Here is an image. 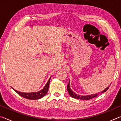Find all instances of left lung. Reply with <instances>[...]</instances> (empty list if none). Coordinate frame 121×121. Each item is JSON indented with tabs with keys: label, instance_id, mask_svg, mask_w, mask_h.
Returning <instances> with one entry per match:
<instances>
[{
	"label": "left lung",
	"instance_id": "1",
	"mask_svg": "<svg viewBox=\"0 0 121 121\" xmlns=\"http://www.w3.org/2000/svg\"><path fill=\"white\" fill-rule=\"evenodd\" d=\"M109 89V87H108L106 88L105 90H104L103 91L101 92V93H103L105 92L107 90ZM67 90H68V92L69 93V95L71 96V97H73V98H75V99H81V100H90L92 99V98H94L97 97L98 95V94H95V95H76L75 93L73 92L71 90L70 86H69V83L67 85Z\"/></svg>",
	"mask_w": 121,
	"mask_h": 121
}]
</instances>
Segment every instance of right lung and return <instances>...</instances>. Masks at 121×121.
I'll return each instance as SVG.
<instances>
[{"instance_id": "add662e5", "label": "right lung", "mask_w": 121, "mask_h": 121, "mask_svg": "<svg viewBox=\"0 0 121 121\" xmlns=\"http://www.w3.org/2000/svg\"><path fill=\"white\" fill-rule=\"evenodd\" d=\"M51 77L50 78V79H49V80L48 81V83H46V85L45 86L43 89L39 91L36 92L23 93V92H20L19 91H16V90H15L14 89L13 90L16 92V93L19 94L20 95H21V97H23L24 98H26V99H30V100H37V99H40V98L44 97V96L47 94V92H48V87H49V84H50V82Z\"/></svg>"}]
</instances>
